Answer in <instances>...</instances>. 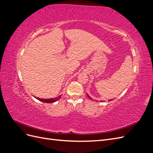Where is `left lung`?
I'll return each instance as SVG.
<instances>
[{"instance_id":"1","label":"left lung","mask_w":153,"mask_h":153,"mask_svg":"<svg viewBox=\"0 0 153 153\" xmlns=\"http://www.w3.org/2000/svg\"><path fill=\"white\" fill-rule=\"evenodd\" d=\"M88 97H89V96H88ZM89 98H90V97H89ZM109 101H111V100H109Z\"/></svg>"}]
</instances>
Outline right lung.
<instances>
[{"label": "right lung", "mask_w": 153, "mask_h": 153, "mask_svg": "<svg viewBox=\"0 0 153 153\" xmlns=\"http://www.w3.org/2000/svg\"><path fill=\"white\" fill-rule=\"evenodd\" d=\"M61 96H60L57 98H51V99H41V98H36V99L39 100L41 101H43V102H45V103H53L55 102V101H57L59 100V99L61 98Z\"/></svg>", "instance_id": "obj_1"}]
</instances>
